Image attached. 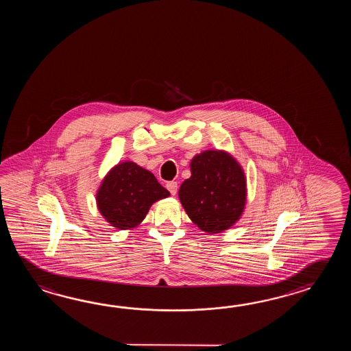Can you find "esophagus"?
<instances>
[{"label":"esophagus","instance_id":"esophagus-1","mask_svg":"<svg viewBox=\"0 0 351 351\" xmlns=\"http://www.w3.org/2000/svg\"><path fill=\"white\" fill-rule=\"evenodd\" d=\"M167 189L171 192L172 195H176V194H177V191H178V184H177V182H168V183H167Z\"/></svg>","mask_w":351,"mask_h":351}]
</instances>
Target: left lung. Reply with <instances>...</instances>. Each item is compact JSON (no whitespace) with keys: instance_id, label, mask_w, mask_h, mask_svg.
I'll return each mask as SVG.
<instances>
[{"instance_id":"obj_1","label":"left lung","mask_w":351,"mask_h":351,"mask_svg":"<svg viewBox=\"0 0 351 351\" xmlns=\"http://www.w3.org/2000/svg\"><path fill=\"white\" fill-rule=\"evenodd\" d=\"M191 177L179 188V201L191 221L207 233L231 228L243 215L247 179L226 150H204L191 160Z\"/></svg>"}]
</instances>
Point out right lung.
Here are the masks:
<instances>
[{
    "label": "right lung",
    "instance_id": "obj_1",
    "mask_svg": "<svg viewBox=\"0 0 351 351\" xmlns=\"http://www.w3.org/2000/svg\"><path fill=\"white\" fill-rule=\"evenodd\" d=\"M171 193L148 169L132 160L114 165L97 191V206L105 221L117 230H133L142 223L153 203Z\"/></svg>",
    "mask_w": 351,
    "mask_h": 351
}]
</instances>
